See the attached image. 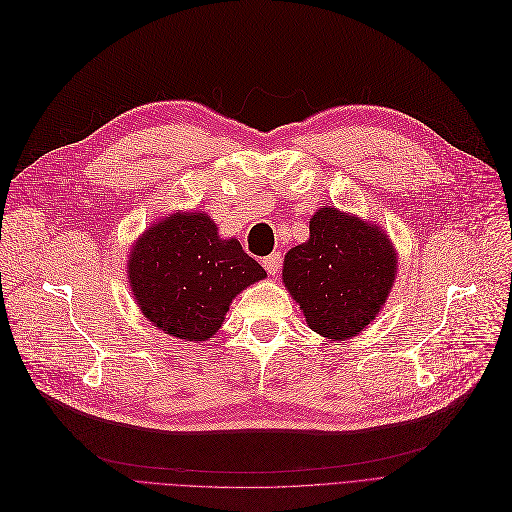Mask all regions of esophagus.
I'll use <instances>...</instances> for the list:
<instances>
[{
  "instance_id": "34e87169",
  "label": "esophagus",
  "mask_w": 512,
  "mask_h": 512,
  "mask_svg": "<svg viewBox=\"0 0 512 512\" xmlns=\"http://www.w3.org/2000/svg\"><path fill=\"white\" fill-rule=\"evenodd\" d=\"M281 262H283L281 252H273L271 256L262 258V266L266 269V273H271V275H275L281 269Z\"/></svg>"
}]
</instances>
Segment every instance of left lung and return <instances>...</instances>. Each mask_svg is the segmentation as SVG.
Returning <instances> with one entry per match:
<instances>
[{
  "label": "left lung",
  "instance_id": "left-lung-1",
  "mask_svg": "<svg viewBox=\"0 0 512 512\" xmlns=\"http://www.w3.org/2000/svg\"><path fill=\"white\" fill-rule=\"evenodd\" d=\"M392 241L373 223L337 208L310 218V239L283 260V283L306 325L346 342L379 314L396 279Z\"/></svg>",
  "mask_w": 512,
  "mask_h": 512
}]
</instances>
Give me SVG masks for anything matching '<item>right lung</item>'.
I'll return each instance as SVG.
<instances>
[{"label":"right lung","mask_w":512,"mask_h":512,"mask_svg":"<svg viewBox=\"0 0 512 512\" xmlns=\"http://www.w3.org/2000/svg\"><path fill=\"white\" fill-rule=\"evenodd\" d=\"M127 269L145 319L185 342H206L239 291L266 277L241 243L223 239L202 212L160 218L135 241Z\"/></svg>","instance_id":"obj_1"}]
</instances>
